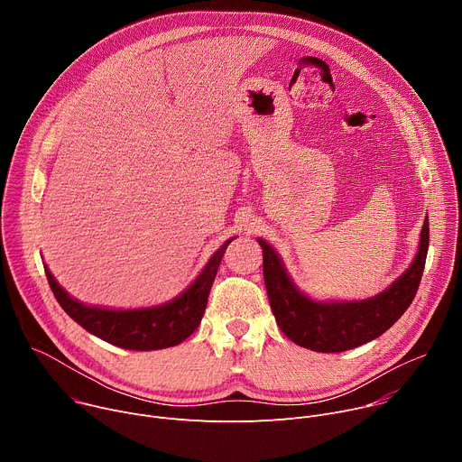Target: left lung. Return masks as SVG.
<instances>
[{
	"label": "left lung",
	"mask_w": 462,
	"mask_h": 462,
	"mask_svg": "<svg viewBox=\"0 0 462 462\" xmlns=\"http://www.w3.org/2000/svg\"><path fill=\"white\" fill-rule=\"evenodd\" d=\"M428 216L411 267L382 294L362 301H314L296 289L274 248L259 239L263 276L274 318L294 344L318 353H342L367 344L397 321L411 305L426 265Z\"/></svg>",
	"instance_id": "8db88e82"
}]
</instances>
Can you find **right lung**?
<instances>
[{"mask_svg":"<svg viewBox=\"0 0 462 462\" xmlns=\"http://www.w3.org/2000/svg\"><path fill=\"white\" fill-rule=\"evenodd\" d=\"M234 241L228 239L207 263V267L179 298L166 305L152 309H134V310H111L100 307H89L73 300L65 292L49 269L45 267V276L51 291L60 303L79 325L88 333L98 337L100 340L113 344L122 349L131 351H155L166 349L186 340L201 323L207 309L208 294L216 280L219 263L226 246Z\"/></svg>","mask_w":462,"mask_h":462,"instance_id":"1","label":"right lung"}]
</instances>
